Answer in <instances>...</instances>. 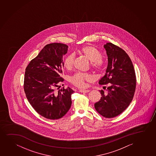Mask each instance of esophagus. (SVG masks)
<instances>
[{
	"instance_id": "1",
	"label": "esophagus",
	"mask_w": 156,
	"mask_h": 156,
	"mask_svg": "<svg viewBox=\"0 0 156 156\" xmlns=\"http://www.w3.org/2000/svg\"><path fill=\"white\" fill-rule=\"evenodd\" d=\"M90 91L88 89H80V90H79V92H80V93H88L89 91Z\"/></svg>"
}]
</instances>
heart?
<instances>
[{"mask_svg": "<svg viewBox=\"0 0 156 156\" xmlns=\"http://www.w3.org/2000/svg\"><path fill=\"white\" fill-rule=\"evenodd\" d=\"M79 53L84 55L91 62V67L98 73H101L105 68V64L102 61V55L98 50L93 46H85L79 50ZM74 62V55L73 54L68 55L63 62L64 66L67 69H71ZM93 76L87 73H77L70 77L69 80L71 83L78 87H83L86 82H90Z\"/></svg>", "mask_w": 156, "mask_h": 156, "instance_id": "b5f03b06", "label": "heart"}]
</instances>
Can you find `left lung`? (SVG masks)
I'll return each mask as SVG.
<instances>
[{
	"mask_svg": "<svg viewBox=\"0 0 156 156\" xmlns=\"http://www.w3.org/2000/svg\"><path fill=\"white\" fill-rule=\"evenodd\" d=\"M104 47L108 65L105 75L99 83H109V86L106 94L99 90L101 98L94 106L101 115L112 118L122 113L132 101L136 90V73L131 59L123 49L112 43H107Z\"/></svg>",
	"mask_w": 156,
	"mask_h": 156,
	"instance_id": "left-lung-1",
	"label": "left lung"
}]
</instances>
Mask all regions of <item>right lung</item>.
I'll return each mask as SVG.
<instances>
[{"mask_svg":"<svg viewBox=\"0 0 156 156\" xmlns=\"http://www.w3.org/2000/svg\"><path fill=\"white\" fill-rule=\"evenodd\" d=\"M68 50V46L62 43L46 45L25 69L24 89L27 99L36 112L48 119H60L71 107L73 89H55L64 80L61 77L63 59Z\"/></svg>","mask_w":156,"mask_h":156,"instance_id":"right-lung-1","label":"right lung"}]
</instances>
